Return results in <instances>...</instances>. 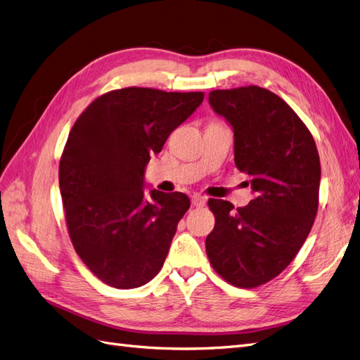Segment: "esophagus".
I'll return each mask as SVG.
<instances>
[{"mask_svg":"<svg viewBox=\"0 0 360 360\" xmlns=\"http://www.w3.org/2000/svg\"><path fill=\"white\" fill-rule=\"evenodd\" d=\"M192 204L195 207H202L205 204V198L201 197V195H193V197H192Z\"/></svg>","mask_w":360,"mask_h":360,"instance_id":"obj_1","label":"esophagus"}]
</instances>
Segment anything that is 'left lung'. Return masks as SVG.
Segmentation results:
<instances>
[{"label":"left lung","mask_w":360,"mask_h":360,"mask_svg":"<svg viewBox=\"0 0 360 360\" xmlns=\"http://www.w3.org/2000/svg\"><path fill=\"white\" fill-rule=\"evenodd\" d=\"M209 103L233 127L236 167L249 176L254 200L237 209L209 200L216 222L207 257L231 285L254 288L278 276L307 240L319 209V151L297 114L266 89L213 90Z\"/></svg>","instance_id":"left-lung-1"}]
</instances>
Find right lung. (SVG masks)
Wrapping results in <instances>:
<instances>
[{"mask_svg":"<svg viewBox=\"0 0 360 360\" xmlns=\"http://www.w3.org/2000/svg\"><path fill=\"white\" fill-rule=\"evenodd\" d=\"M204 93L114 90L76 120L60 160V191L76 254L105 284H147L165 263L188 195L151 189L144 172Z\"/></svg>","mask_w":360,"mask_h":360,"instance_id":"1","label":"right lung"}]
</instances>
